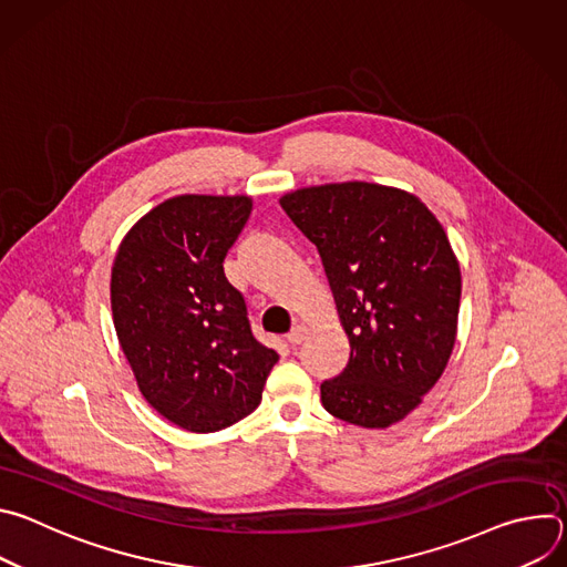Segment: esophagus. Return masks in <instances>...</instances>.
Wrapping results in <instances>:
<instances>
[{
  "mask_svg": "<svg viewBox=\"0 0 567 567\" xmlns=\"http://www.w3.org/2000/svg\"><path fill=\"white\" fill-rule=\"evenodd\" d=\"M307 334H309V330L302 326V322H298V326L287 334V341H289L291 346H300V343L307 339Z\"/></svg>",
  "mask_w": 567,
  "mask_h": 567,
  "instance_id": "esophagus-1",
  "label": "esophagus"
}]
</instances>
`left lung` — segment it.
Instances as JSON below:
<instances>
[{"label":"left lung","instance_id":"8db88e82","mask_svg":"<svg viewBox=\"0 0 567 567\" xmlns=\"http://www.w3.org/2000/svg\"><path fill=\"white\" fill-rule=\"evenodd\" d=\"M280 206L316 245L352 348L320 383L322 406L363 429L401 422L455 346L462 278L442 224L420 197L368 182L300 188Z\"/></svg>","mask_w":567,"mask_h":567}]
</instances>
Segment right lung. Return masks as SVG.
<instances>
[{
    "mask_svg": "<svg viewBox=\"0 0 567 567\" xmlns=\"http://www.w3.org/2000/svg\"><path fill=\"white\" fill-rule=\"evenodd\" d=\"M251 197L179 195L145 213L112 267L118 343L150 406L190 433L251 415L278 352L262 346L224 258Z\"/></svg>",
    "mask_w": 567,
    "mask_h": 567,
    "instance_id": "1",
    "label": "right lung"
}]
</instances>
